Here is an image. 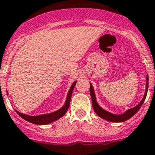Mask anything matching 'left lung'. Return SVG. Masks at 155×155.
<instances>
[{
  "label": "left lung",
  "mask_w": 155,
  "mask_h": 155,
  "mask_svg": "<svg viewBox=\"0 0 155 155\" xmlns=\"http://www.w3.org/2000/svg\"><path fill=\"white\" fill-rule=\"evenodd\" d=\"M147 83H146V90L145 93H144V97H143L142 101L138 104L137 105L131 108L130 109H127L126 112H124L122 114H113L112 112H109L108 111H106L104 108H102L101 106L98 104L97 99H96L95 92H94V89L92 84L90 83V88H89V92H90V96L92 98V104H93V110L95 111L96 114L100 116L101 118L105 120L110 121V122L114 123H120V122H124V121L127 120L130 118H131L139 110V108H141V106L143 105L144 101L146 99L147 94L148 91V75L147 76Z\"/></svg>",
  "instance_id": "obj_1"
}]
</instances>
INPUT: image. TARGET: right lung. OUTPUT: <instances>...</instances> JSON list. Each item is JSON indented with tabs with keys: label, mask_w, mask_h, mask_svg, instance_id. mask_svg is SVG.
I'll list each match as a JSON object with an SVG mask.
<instances>
[{
	"label": "right lung",
	"mask_w": 155,
	"mask_h": 155,
	"mask_svg": "<svg viewBox=\"0 0 155 155\" xmlns=\"http://www.w3.org/2000/svg\"><path fill=\"white\" fill-rule=\"evenodd\" d=\"M77 81H75L73 83L71 86H70V89H69L68 93H67V96H66V101L64 105L62 106V108H60L59 109L55 111V112H51V113H48V114H42L39 115V116H29V115L24 114V113H21V112H16L19 116L23 118L25 120L28 121V122L31 123V124H34L37 125H46L48 124H51V123L54 122V121H56L57 120L60 119L61 117L66 114L67 110H68L69 107H70V99H71V96H72L73 90L74 89V86L76 85Z\"/></svg>",
	"instance_id": "1"
}]
</instances>
